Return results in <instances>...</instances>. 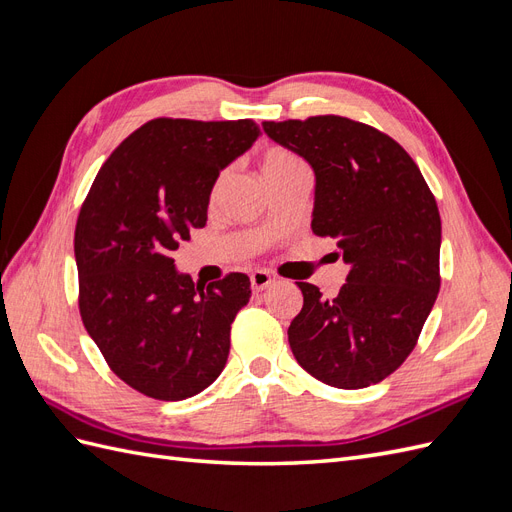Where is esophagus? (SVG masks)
Wrapping results in <instances>:
<instances>
[{
    "label": "esophagus",
    "mask_w": 512,
    "mask_h": 512,
    "mask_svg": "<svg viewBox=\"0 0 512 512\" xmlns=\"http://www.w3.org/2000/svg\"><path fill=\"white\" fill-rule=\"evenodd\" d=\"M250 282H252V288H254L256 292H262V290H265L267 286H271L273 277H271V273H269V271H262V269H258V271H254V273L250 275Z\"/></svg>",
    "instance_id": "1"
}]
</instances>
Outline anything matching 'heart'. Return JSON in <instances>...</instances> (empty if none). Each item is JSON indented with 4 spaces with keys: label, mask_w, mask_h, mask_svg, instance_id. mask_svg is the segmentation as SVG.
<instances>
[{
    "label": "heart",
    "mask_w": 512,
    "mask_h": 512,
    "mask_svg": "<svg viewBox=\"0 0 512 512\" xmlns=\"http://www.w3.org/2000/svg\"><path fill=\"white\" fill-rule=\"evenodd\" d=\"M297 166H303V164L297 156H294V153L286 149H271L265 153V158H262V177L284 173V170L297 168Z\"/></svg>",
    "instance_id": "b5f03b06"
}]
</instances>
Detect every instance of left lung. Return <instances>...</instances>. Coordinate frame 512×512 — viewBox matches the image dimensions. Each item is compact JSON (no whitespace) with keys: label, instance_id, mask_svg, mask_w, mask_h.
I'll return each mask as SVG.
<instances>
[{"label":"left lung","instance_id":"obj_1","mask_svg":"<svg viewBox=\"0 0 512 512\" xmlns=\"http://www.w3.org/2000/svg\"><path fill=\"white\" fill-rule=\"evenodd\" d=\"M262 128L312 166V230L337 239L350 265L335 299L297 282L303 309L288 327L290 350L316 380L365 389L408 359L436 303V198L406 149L365 123L320 115Z\"/></svg>","mask_w":512,"mask_h":512}]
</instances>
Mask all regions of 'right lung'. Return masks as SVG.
<instances>
[{"instance_id":"1","label":"right lung","mask_w":512,"mask_h":512,"mask_svg":"<svg viewBox=\"0 0 512 512\" xmlns=\"http://www.w3.org/2000/svg\"><path fill=\"white\" fill-rule=\"evenodd\" d=\"M258 136L252 119H153L91 185L74 232L81 318L138 393L179 401L222 374L250 277L230 273L205 290L177 271L173 252L207 224L215 181Z\"/></svg>"}]
</instances>
